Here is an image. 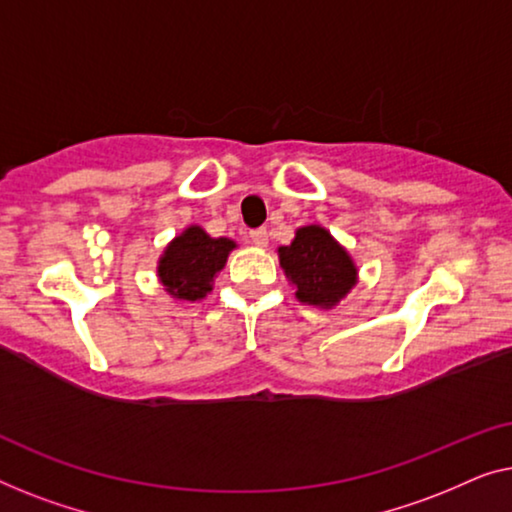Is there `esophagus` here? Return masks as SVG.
Here are the masks:
<instances>
[{
	"label": "esophagus",
	"instance_id": "34e87169",
	"mask_svg": "<svg viewBox=\"0 0 512 512\" xmlns=\"http://www.w3.org/2000/svg\"><path fill=\"white\" fill-rule=\"evenodd\" d=\"M250 241L255 243V246H266L269 243V234H266L264 227H257V229H250Z\"/></svg>",
	"mask_w": 512,
	"mask_h": 512
}]
</instances>
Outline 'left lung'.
I'll return each mask as SVG.
<instances>
[{
  "instance_id": "obj_1",
  "label": "left lung",
  "mask_w": 512,
  "mask_h": 512,
  "mask_svg": "<svg viewBox=\"0 0 512 512\" xmlns=\"http://www.w3.org/2000/svg\"><path fill=\"white\" fill-rule=\"evenodd\" d=\"M285 276L297 285V299L329 308L341 301L357 280L348 253L318 225L297 229L290 246L278 250Z\"/></svg>"
}]
</instances>
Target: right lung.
Returning a JSON list of instances; mask_svg holds the SVG:
<instances>
[{"instance_id": "add662e5", "label": "right lung", "mask_w": 512, "mask_h": 512, "mask_svg": "<svg viewBox=\"0 0 512 512\" xmlns=\"http://www.w3.org/2000/svg\"><path fill=\"white\" fill-rule=\"evenodd\" d=\"M234 241L211 239L201 227L185 229L160 259V280L176 299L197 301L211 292V280L227 262Z\"/></svg>"}]
</instances>
